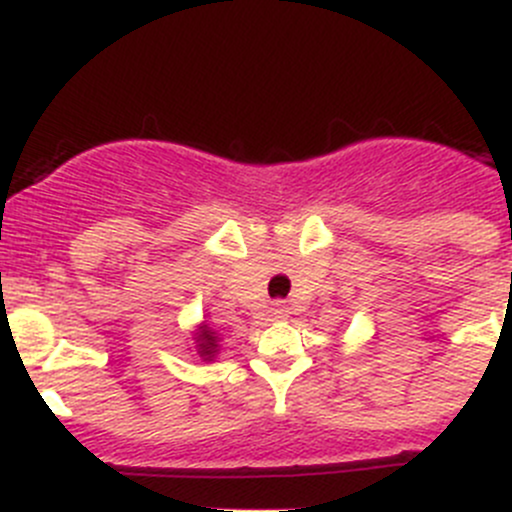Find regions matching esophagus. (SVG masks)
<instances>
[{
	"instance_id": "1",
	"label": "esophagus",
	"mask_w": 512,
	"mask_h": 512,
	"mask_svg": "<svg viewBox=\"0 0 512 512\" xmlns=\"http://www.w3.org/2000/svg\"><path fill=\"white\" fill-rule=\"evenodd\" d=\"M287 312H289V307L285 302H275L270 307V317L272 319H285L287 317Z\"/></svg>"
}]
</instances>
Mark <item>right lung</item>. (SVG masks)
<instances>
[{"label": "right lung", "mask_w": 512, "mask_h": 512, "mask_svg": "<svg viewBox=\"0 0 512 512\" xmlns=\"http://www.w3.org/2000/svg\"><path fill=\"white\" fill-rule=\"evenodd\" d=\"M193 342H195V352H198L200 359L215 361L220 354V342H223V337H220L208 322H200L193 332Z\"/></svg>", "instance_id": "1"}]
</instances>
